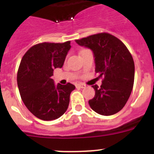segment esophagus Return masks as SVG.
<instances>
[{
	"mask_svg": "<svg viewBox=\"0 0 154 154\" xmlns=\"http://www.w3.org/2000/svg\"><path fill=\"white\" fill-rule=\"evenodd\" d=\"M77 86L79 87V88H82V89H84V88H85V87H86V85H85V84H83V83H79L77 85Z\"/></svg>",
	"mask_w": 154,
	"mask_h": 154,
	"instance_id": "1",
	"label": "esophagus"
}]
</instances>
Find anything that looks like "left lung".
<instances>
[{"instance_id": "left-lung-1", "label": "left lung", "mask_w": 154, "mask_h": 154, "mask_svg": "<svg viewBox=\"0 0 154 154\" xmlns=\"http://www.w3.org/2000/svg\"><path fill=\"white\" fill-rule=\"evenodd\" d=\"M75 42L93 51L96 72L103 78L101 86H92L96 93L89 106L100 115L116 113L124 107L133 87L135 66L131 54L119 38L106 32Z\"/></svg>"}]
</instances>
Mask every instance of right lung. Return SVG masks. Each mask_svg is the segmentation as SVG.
Here are the masks:
<instances>
[{
	"mask_svg": "<svg viewBox=\"0 0 154 154\" xmlns=\"http://www.w3.org/2000/svg\"><path fill=\"white\" fill-rule=\"evenodd\" d=\"M70 41L64 43H39L24 54L17 71L19 92L25 106L35 116L42 120L59 118L67 110L72 91L71 83L55 85L53 71L62 68Z\"/></svg>",
	"mask_w": 154,
	"mask_h": 154,
	"instance_id": "1",
	"label": "right lung"
}]
</instances>
